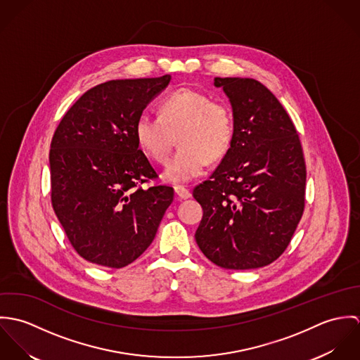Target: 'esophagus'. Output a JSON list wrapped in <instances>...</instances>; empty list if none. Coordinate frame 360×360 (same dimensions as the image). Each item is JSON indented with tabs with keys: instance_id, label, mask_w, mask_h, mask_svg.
Returning <instances> with one entry per match:
<instances>
[{
	"instance_id": "34e87169",
	"label": "esophagus",
	"mask_w": 360,
	"mask_h": 360,
	"mask_svg": "<svg viewBox=\"0 0 360 360\" xmlns=\"http://www.w3.org/2000/svg\"><path fill=\"white\" fill-rule=\"evenodd\" d=\"M174 193H176L177 198H180V200H187L191 197L190 190H187L184 186H174Z\"/></svg>"
}]
</instances>
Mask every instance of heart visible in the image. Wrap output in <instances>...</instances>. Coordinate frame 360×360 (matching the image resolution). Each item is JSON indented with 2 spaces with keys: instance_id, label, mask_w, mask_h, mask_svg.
<instances>
[{
  "instance_id": "heart-1",
  "label": "heart",
  "mask_w": 360,
  "mask_h": 360,
  "mask_svg": "<svg viewBox=\"0 0 360 360\" xmlns=\"http://www.w3.org/2000/svg\"><path fill=\"white\" fill-rule=\"evenodd\" d=\"M233 131L229 108L193 89L170 93L159 105V116L141 113L136 122L137 143L156 163H166L177 136L180 147L165 170L170 181L198 177L207 160L216 162L227 153Z\"/></svg>"
}]
</instances>
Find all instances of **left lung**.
<instances>
[{"label":"left lung","instance_id":"1","mask_svg":"<svg viewBox=\"0 0 360 360\" xmlns=\"http://www.w3.org/2000/svg\"><path fill=\"white\" fill-rule=\"evenodd\" d=\"M233 108V140L193 195L204 209L195 231L214 264L248 270L288 247L305 207L307 165L297 129L273 93L255 79L214 77Z\"/></svg>","mask_w":360,"mask_h":360}]
</instances>
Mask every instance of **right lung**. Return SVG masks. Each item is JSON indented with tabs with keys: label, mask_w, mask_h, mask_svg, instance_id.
<instances>
[{
	"label": "right lung",
	"mask_w": 360,
	"mask_h": 360,
	"mask_svg": "<svg viewBox=\"0 0 360 360\" xmlns=\"http://www.w3.org/2000/svg\"><path fill=\"white\" fill-rule=\"evenodd\" d=\"M169 82L165 75L98 84L53 133L52 207L75 251L91 263L120 269L134 262L173 202L172 187H141L158 174L136 139L139 116Z\"/></svg>",
	"instance_id": "obj_1"
}]
</instances>
